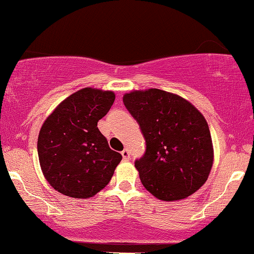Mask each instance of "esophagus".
Returning <instances> with one entry per match:
<instances>
[{
    "instance_id": "esophagus-1",
    "label": "esophagus",
    "mask_w": 254,
    "mask_h": 254,
    "mask_svg": "<svg viewBox=\"0 0 254 254\" xmlns=\"http://www.w3.org/2000/svg\"><path fill=\"white\" fill-rule=\"evenodd\" d=\"M122 156H123V159L125 160V161H127V160L130 159V151L127 149H124L123 151H122Z\"/></svg>"
}]
</instances>
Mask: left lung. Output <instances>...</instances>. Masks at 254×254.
Wrapping results in <instances>:
<instances>
[{"label":"left lung","instance_id":"left-lung-1","mask_svg":"<svg viewBox=\"0 0 254 254\" xmlns=\"http://www.w3.org/2000/svg\"><path fill=\"white\" fill-rule=\"evenodd\" d=\"M123 103L141 127L147 149L135 161L143 186L176 202L204 185L214 164L210 130L190 101L157 88L125 93Z\"/></svg>","mask_w":254,"mask_h":254}]
</instances>
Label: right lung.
<instances>
[{
	"instance_id": "add662e5",
	"label": "right lung",
	"mask_w": 254,
	"mask_h": 254,
	"mask_svg": "<svg viewBox=\"0 0 254 254\" xmlns=\"http://www.w3.org/2000/svg\"><path fill=\"white\" fill-rule=\"evenodd\" d=\"M112 90L86 87L64 99L45 119L38 136L42 172L55 190L72 198L101 191L122 161L98 129L115 103Z\"/></svg>"
}]
</instances>
